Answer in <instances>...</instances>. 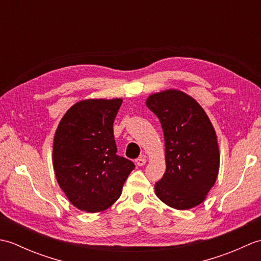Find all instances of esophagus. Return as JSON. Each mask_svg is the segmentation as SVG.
Listing matches in <instances>:
<instances>
[{
    "label": "esophagus",
    "instance_id": "obj_1",
    "mask_svg": "<svg viewBox=\"0 0 261 261\" xmlns=\"http://www.w3.org/2000/svg\"><path fill=\"white\" fill-rule=\"evenodd\" d=\"M146 163H147V159H146V157H143V156H141V157L136 159V164H137L138 166H143Z\"/></svg>",
    "mask_w": 261,
    "mask_h": 261
}]
</instances>
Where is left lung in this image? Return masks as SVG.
I'll return each mask as SVG.
<instances>
[{
    "mask_svg": "<svg viewBox=\"0 0 261 261\" xmlns=\"http://www.w3.org/2000/svg\"><path fill=\"white\" fill-rule=\"evenodd\" d=\"M148 109L165 137L166 171L154 192L168 206L188 210L201 204L215 184L220 152L214 127L195 99L176 90L152 94Z\"/></svg>",
    "mask_w": 261,
    "mask_h": 261,
    "instance_id": "8db88e82",
    "label": "left lung"
}]
</instances>
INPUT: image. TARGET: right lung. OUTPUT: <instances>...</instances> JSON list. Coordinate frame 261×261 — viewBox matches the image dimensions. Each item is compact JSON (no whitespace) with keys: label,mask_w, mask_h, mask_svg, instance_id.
Returning <instances> with one entry per match:
<instances>
[{"label":"right lung","mask_w":261,"mask_h":261,"mask_svg":"<svg viewBox=\"0 0 261 261\" xmlns=\"http://www.w3.org/2000/svg\"><path fill=\"white\" fill-rule=\"evenodd\" d=\"M121 98L85 99L74 104L56 130L53 163L69 202L90 213L110 207L135 168L116 154L113 122Z\"/></svg>","instance_id":"1"}]
</instances>
